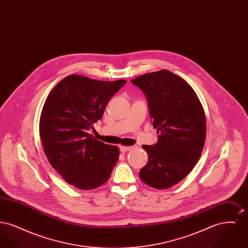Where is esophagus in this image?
Returning <instances> with one entry per match:
<instances>
[{
	"label": "esophagus",
	"mask_w": 248,
	"mask_h": 248,
	"mask_svg": "<svg viewBox=\"0 0 248 248\" xmlns=\"http://www.w3.org/2000/svg\"><path fill=\"white\" fill-rule=\"evenodd\" d=\"M133 149V147H125V146H120V151L122 153H125V152H129Z\"/></svg>",
	"instance_id": "esophagus-1"
}]
</instances>
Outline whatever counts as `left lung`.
Segmentation results:
<instances>
[{
  "instance_id": "obj_1",
  "label": "left lung",
  "mask_w": 248,
  "mask_h": 248,
  "mask_svg": "<svg viewBox=\"0 0 248 248\" xmlns=\"http://www.w3.org/2000/svg\"><path fill=\"white\" fill-rule=\"evenodd\" d=\"M131 83L146 95L158 141L143 145L148 163L140 177L158 189L181 181L200 159L205 141L206 122L202 106L192 87L171 71L141 75Z\"/></svg>"
}]
</instances>
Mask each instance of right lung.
<instances>
[{"mask_svg":"<svg viewBox=\"0 0 248 248\" xmlns=\"http://www.w3.org/2000/svg\"><path fill=\"white\" fill-rule=\"evenodd\" d=\"M125 83L71 74L48 94L39 125L43 148L52 167L76 188L103 185L118 161V147L95 140L88 130Z\"/></svg>","mask_w":248,"mask_h":248,"instance_id":"right-lung-1","label":"right lung"}]
</instances>
